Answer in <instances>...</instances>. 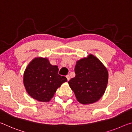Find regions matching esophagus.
I'll use <instances>...</instances> for the list:
<instances>
[{"instance_id":"esophagus-1","label":"esophagus","mask_w":132,"mask_h":132,"mask_svg":"<svg viewBox=\"0 0 132 132\" xmlns=\"http://www.w3.org/2000/svg\"><path fill=\"white\" fill-rule=\"evenodd\" d=\"M66 77H67V80H68V81L69 80H70V75H67V76H66Z\"/></svg>"}]
</instances>
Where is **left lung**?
Masks as SVG:
<instances>
[{
  "label": "left lung",
  "instance_id": "left-lung-1",
  "mask_svg": "<svg viewBox=\"0 0 132 132\" xmlns=\"http://www.w3.org/2000/svg\"><path fill=\"white\" fill-rule=\"evenodd\" d=\"M75 73L68 84L77 101L86 105L99 100L108 82V72L100 60L92 54L82 58L77 62Z\"/></svg>",
  "mask_w": 132,
  "mask_h": 132
}]
</instances>
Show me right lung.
<instances>
[{"label":"right lung","mask_w":132,"mask_h":132,"mask_svg":"<svg viewBox=\"0 0 132 132\" xmlns=\"http://www.w3.org/2000/svg\"><path fill=\"white\" fill-rule=\"evenodd\" d=\"M67 81L65 77L58 74V67L52 65L47 58H34L23 75V84L28 94L40 102H49L58 88Z\"/></svg>","instance_id":"1"}]
</instances>
